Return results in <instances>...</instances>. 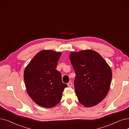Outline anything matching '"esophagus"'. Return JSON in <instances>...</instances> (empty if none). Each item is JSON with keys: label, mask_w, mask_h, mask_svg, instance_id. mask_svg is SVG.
<instances>
[{"label": "esophagus", "mask_w": 129, "mask_h": 129, "mask_svg": "<svg viewBox=\"0 0 129 129\" xmlns=\"http://www.w3.org/2000/svg\"><path fill=\"white\" fill-rule=\"evenodd\" d=\"M68 87H71L72 86V83L71 82L68 83Z\"/></svg>", "instance_id": "obj_1"}]
</instances>
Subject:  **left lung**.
<instances>
[{
    "instance_id": "left-lung-1",
    "label": "left lung",
    "mask_w": 129,
    "mask_h": 129,
    "mask_svg": "<svg viewBox=\"0 0 129 129\" xmlns=\"http://www.w3.org/2000/svg\"><path fill=\"white\" fill-rule=\"evenodd\" d=\"M70 59L76 74L74 87L78 101L87 108L97 105L109 91L112 77L110 66L92 49L72 52Z\"/></svg>"
}]
</instances>
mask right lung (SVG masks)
I'll return each mask as SVG.
<instances>
[{
  "mask_svg": "<svg viewBox=\"0 0 129 129\" xmlns=\"http://www.w3.org/2000/svg\"><path fill=\"white\" fill-rule=\"evenodd\" d=\"M61 52L46 50L38 53L27 65L24 72L28 94L37 105L54 107L60 101L66 84L56 70Z\"/></svg>",
  "mask_w": 129,
  "mask_h": 129,
  "instance_id": "add662e5",
  "label": "right lung"
}]
</instances>
